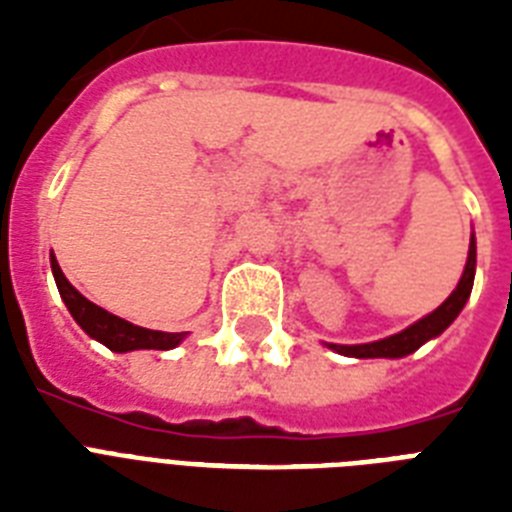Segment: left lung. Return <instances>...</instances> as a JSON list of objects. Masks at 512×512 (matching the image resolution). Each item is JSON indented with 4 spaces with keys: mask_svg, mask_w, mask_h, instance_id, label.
Returning <instances> with one entry per match:
<instances>
[{
    "mask_svg": "<svg viewBox=\"0 0 512 512\" xmlns=\"http://www.w3.org/2000/svg\"><path fill=\"white\" fill-rule=\"evenodd\" d=\"M473 279H476V239L470 236V249H468V263H465V271H462V279L457 284L452 295L446 297L444 303L438 305L436 311L428 313L425 319H420L412 327H406L404 332L398 335H390L385 340L377 342H364V345H332L329 348L342 353V356H353V358H404L409 353L425 345L428 340L438 337L444 332L449 324H452L460 311L465 308L470 297V289H473Z\"/></svg>",
    "mask_w": 512,
    "mask_h": 512,
    "instance_id": "obj_1",
    "label": "left lung"
}]
</instances>
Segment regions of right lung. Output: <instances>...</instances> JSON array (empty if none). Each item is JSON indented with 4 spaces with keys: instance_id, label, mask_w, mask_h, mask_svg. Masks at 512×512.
<instances>
[{
    "instance_id": "right-lung-1",
    "label": "right lung",
    "mask_w": 512,
    "mask_h": 512,
    "mask_svg": "<svg viewBox=\"0 0 512 512\" xmlns=\"http://www.w3.org/2000/svg\"><path fill=\"white\" fill-rule=\"evenodd\" d=\"M52 276H55V284H58V292L66 303L68 313L74 316V321L79 327L92 337V340L103 342L108 350L114 353H127V350H170L175 345H180L185 337V332H156V329L138 327V324H130V321L119 319L114 313L103 311L100 305L90 303L87 297L79 295L71 281L63 276L58 260L52 257Z\"/></svg>"
}]
</instances>
